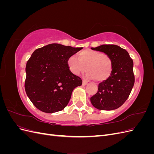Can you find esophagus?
I'll list each match as a JSON object with an SVG mask.
<instances>
[{"label":"esophagus","instance_id":"esophagus-1","mask_svg":"<svg viewBox=\"0 0 154 154\" xmlns=\"http://www.w3.org/2000/svg\"><path fill=\"white\" fill-rule=\"evenodd\" d=\"M87 83H88V82H87V81H85V80H83V82H82V85L85 86V85H87Z\"/></svg>","mask_w":154,"mask_h":154}]
</instances>
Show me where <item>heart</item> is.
<instances>
[{
	"instance_id": "b5f03b06",
	"label": "heart",
	"mask_w": 154,
	"mask_h": 154,
	"mask_svg": "<svg viewBox=\"0 0 154 154\" xmlns=\"http://www.w3.org/2000/svg\"><path fill=\"white\" fill-rule=\"evenodd\" d=\"M78 60L74 55H71L67 60L69 71L74 75H80L86 69V78L103 82L107 80L112 72V61L105 53L85 49L78 54Z\"/></svg>"
}]
</instances>
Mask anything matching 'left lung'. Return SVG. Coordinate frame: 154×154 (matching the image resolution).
Instances as JSON below:
<instances>
[{"label":"left lung","instance_id":"1","mask_svg":"<svg viewBox=\"0 0 154 154\" xmlns=\"http://www.w3.org/2000/svg\"><path fill=\"white\" fill-rule=\"evenodd\" d=\"M92 50L108 54L113 63L110 76L98 85V90L91 97V102L99 110L119 108L127 100L134 85L133 60L125 49L116 45H101Z\"/></svg>","mask_w":154,"mask_h":154}]
</instances>
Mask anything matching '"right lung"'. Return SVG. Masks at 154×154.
<instances>
[{
	"mask_svg": "<svg viewBox=\"0 0 154 154\" xmlns=\"http://www.w3.org/2000/svg\"><path fill=\"white\" fill-rule=\"evenodd\" d=\"M82 49L51 44L32 53L26 63L25 90L37 109L53 113L67 105L82 80L69 71L67 60Z\"/></svg>",
	"mask_w": 154,
	"mask_h": 154,
	"instance_id": "right-lung-1",
	"label": "right lung"
}]
</instances>
